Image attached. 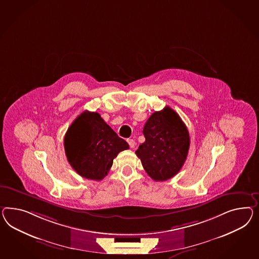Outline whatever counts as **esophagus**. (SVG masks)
I'll use <instances>...</instances> for the list:
<instances>
[{
	"label": "esophagus",
	"instance_id": "obj_1",
	"mask_svg": "<svg viewBox=\"0 0 259 259\" xmlns=\"http://www.w3.org/2000/svg\"><path fill=\"white\" fill-rule=\"evenodd\" d=\"M127 142H128L130 148H132V149L136 146V142H135V140H127Z\"/></svg>",
	"mask_w": 259,
	"mask_h": 259
}]
</instances>
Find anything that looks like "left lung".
Instances as JSON below:
<instances>
[{"label": "left lung", "mask_w": 259, "mask_h": 259, "mask_svg": "<svg viewBox=\"0 0 259 259\" xmlns=\"http://www.w3.org/2000/svg\"><path fill=\"white\" fill-rule=\"evenodd\" d=\"M143 135L145 141L136 154L148 175L154 181L174 177L187 159L189 149V130L179 115L166 106L148 119Z\"/></svg>", "instance_id": "8db88e82"}]
</instances>
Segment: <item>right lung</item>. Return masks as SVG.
<instances>
[{
    "label": "right lung",
    "instance_id": "right-lung-1",
    "mask_svg": "<svg viewBox=\"0 0 259 259\" xmlns=\"http://www.w3.org/2000/svg\"><path fill=\"white\" fill-rule=\"evenodd\" d=\"M64 148L72 168L82 177L100 181L119 152L129 149L125 140L106 124L97 112L84 111L69 127Z\"/></svg>",
    "mask_w": 259,
    "mask_h": 259
}]
</instances>
